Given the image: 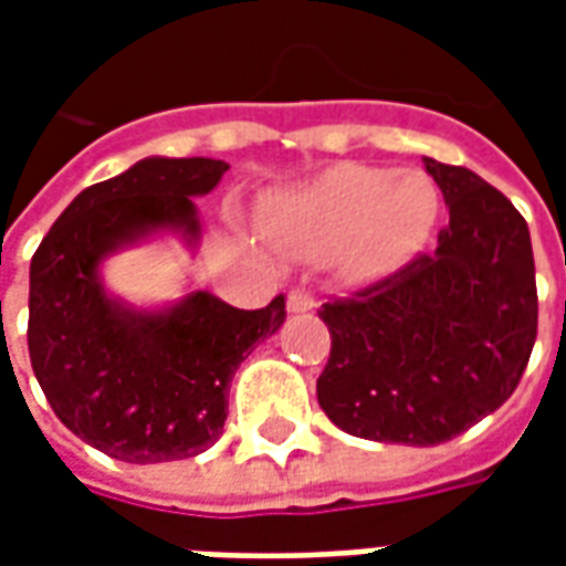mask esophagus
Here are the masks:
<instances>
[{
	"label": "esophagus",
	"mask_w": 566,
	"mask_h": 566,
	"mask_svg": "<svg viewBox=\"0 0 566 566\" xmlns=\"http://www.w3.org/2000/svg\"><path fill=\"white\" fill-rule=\"evenodd\" d=\"M287 308H291V312H312V308H315V294H312L308 287H294V291L287 294Z\"/></svg>",
	"instance_id": "obj_1"
}]
</instances>
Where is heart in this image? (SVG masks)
Segmentation results:
<instances>
[{
	"instance_id": "b5f03b06",
	"label": "heart",
	"mask_w": 566,
	"mask_h": 566,
	"mask_svg": "<svg viewBox=\"0 0 566 566\" xmlns=\"http://www.w3.org/2000/svg\"><path fill=\"white\" fill-rule=\"evenodd\" d=\"M437 211V185L427 175L339 163L284 199L272 223L296 254H336L345 275L376 279L424 245Z\"/></svg>"
}]
</instances>
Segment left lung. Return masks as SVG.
Wrapping results in <instances>:
<instances>
[{"mask_svg":"<svg viewBox=\"0 0 566 566\" xmlns=\"http://www.w3.org/2000/svg\"><path fill=\"white\" fill-rule=\"evenodd\" d=\"M449 206L437 248L318 308V403L345 433L439 446L518 388L536 343L527 223L479 175L424 157Z\"/></svg>","mask_w":566,"mask_h":566,"instance_id":"obj_1","label":"left lung"}]
</instances>
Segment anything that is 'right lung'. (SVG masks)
Returning <instances> with one entry per match:
<instances>
[{"label": "right lung", "instance_id": "obj_1", "mask_svg": "<svg viewBox=\"0 0 566 566\" xmlns=\"http://www.w3.org/2000/svg\"><path fill=\"white\" fill-rule=\"evenodd\" d=\"M227 169L209 157L139 160L81 190L32 254V373L56 418L108 458L163 463L209 449L227 421L233 373L284 324V296L245 312L197 291L166 312H136L99 282V260L136 235L197 239L193 197Z\"/></svg>", "mask_w": 566, "mask_h": 566}]
</instances>
